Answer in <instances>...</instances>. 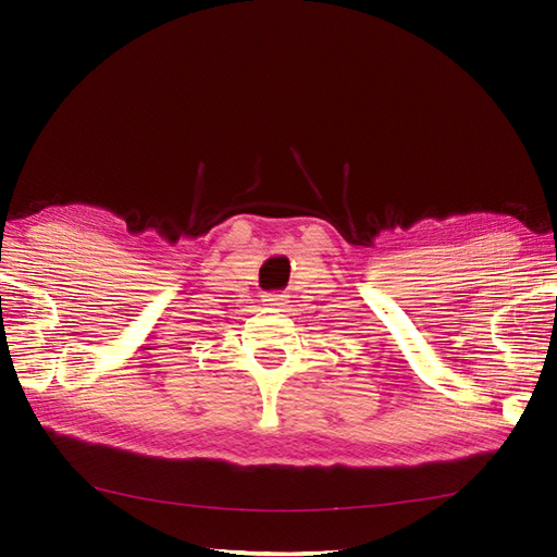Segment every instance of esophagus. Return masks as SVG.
Returning <instances> with one entry per match:
<instances>
[{
  "label": "esophagus",
  "mask_w": 557,
  "mask_h": 557,
  "mask_svg": "<svg viewBox=\"0 0 557 557\" xmlns=\"http://www.w3.org/2000/svg\"><path fill=\"white\" fill-rule=\"evenodd\" d=\"M263 301H265V306H270V309H282V306L287 304V297L280 292H270V294H265Z\"/></svg>",
  "instance_id": "esophagus-1"
}]
</instances>
